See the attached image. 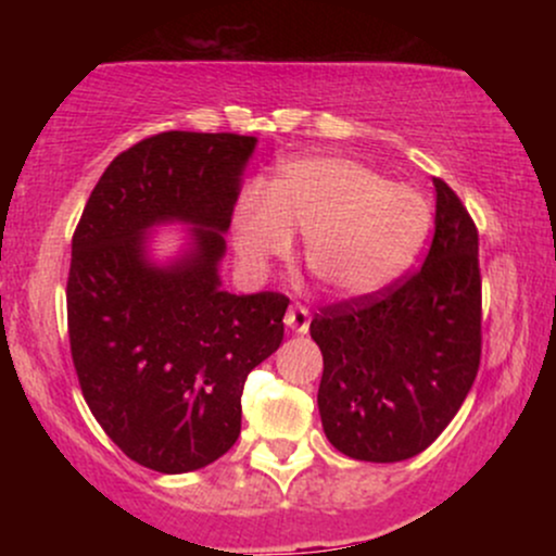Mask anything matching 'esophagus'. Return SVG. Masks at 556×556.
I'll list each match as a JSON object with an SVG mask.
<instances>
[{
	"instance_id": "esophagus-1",
	"label": "esophagus",
	"mask_w": 556,
	"mask_h": 556,
	"mask_svg": "<svg viewBox=\"0 0 556 556\" xmlns=\"http://www.w3.org/2000/svg\"><path fill=\"white\" fill-rule=\"evenodd\" d=\"M285 324H287V329H292L295 334H305L311 327V311L300 303L290 305V311H287V316H285Z\"/></svg>"
}]
</instances>
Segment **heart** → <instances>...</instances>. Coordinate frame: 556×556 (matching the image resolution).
Segmentation results:
<instances>
[{
    "instance_id": "heart-1",
    "label": "heart",
    "mask_w": 556,
    "mask_h": 556,
    "mask_svg": "<svg viewBox=\"0 0 556 556\" xmlns=\"http://www.w3.org/2000/svg\"><path fill=\"white\" fill-rule=\"evenodd\" d=\"M424 201L342 156L295 159L245 198L232 216L235 253L248 271L287 256L303 235L305 269L329 295H361L384 285L416 251Z\"/></svg>"
}]
</instances>
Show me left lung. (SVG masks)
I'll return each instance as SVG.
<instances>
[{"label": "left lung", "mask_w": 556, "mask_h": 556, "mask_svg": "<svg viewBox=\"0 0 556 556\" xmlns=\"http://www.w3.org/2000/svg\"><path fill=\"white\" fill-rule=\"evenodd\" d=\"M437 216L424 266L374 295L324 305L311 321L324 374L318 413L342 455L416 457L442 433L481 363L478 229L455 190L433 177Z\"/></svg>", "instance_id": "left-lung-1"}]
</instances>
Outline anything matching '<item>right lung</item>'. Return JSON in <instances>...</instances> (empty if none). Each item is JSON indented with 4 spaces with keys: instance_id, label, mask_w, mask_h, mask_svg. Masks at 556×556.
I'll use <instances>...</instances> for the list:
<instances>
[{
    "instance_id": "obj_1",
    "label": "right lung",
    "mask_w": 556,
    "mask_h": 556,
    "mask_svg": "<svg viewBox=\"0 0 556 556\" xmlns=\"http://www.w3.org/2000/svg\"><path fill=\"white\" fill-rule=\"evenodd\" d=\"M253 136L169 130L119 154L73 235L70 353L93 418L130 460L190 473L240 437L248 374L285 337L290 298L222 290L225 232ZM180 220L191 245L154 265L148 232Z\"/></svg>"
}]
</instances>
